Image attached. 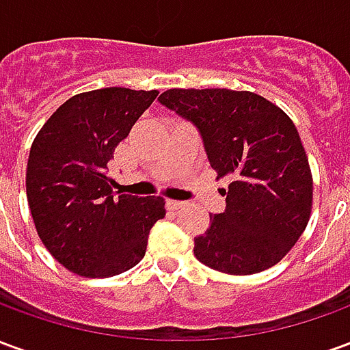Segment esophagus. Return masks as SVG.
Segmentation results:
<instances>
[{"instance_id":"obj_1","label":"esophagus","mask_w":350,"mask_h":350,"mask_svg":"<svg viewBox=\"0 0 350 350\" xmlns=\"http://www.w3.org/2000/svg\"><path fill=\"white\" fill-rule=\"evenodd\" d=\"M167 206L170 208V210H180V208L185 206V202H183V200H172V198H168Z\"/></svg>"}]
</instances>
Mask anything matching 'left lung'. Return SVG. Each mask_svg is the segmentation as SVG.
I'll return each mask as SVG.
<instances>
[{"label":"left lung","mask_w":350,"mask_h":350,"mask_svg":"<svg viewBox=\"0 0 350 350\" xmlns=\"http://www.w3.org/2000/svg\"><path fill=\"white\" fill-rule=\"evenodd\" d=\"M159 103L191 122L217 176H230L225 212L195 238V257L223 273L278 264L308 227L313 180L291 118L270 100L234 90H167Z\"/></svg>","instance_id":"obj_1"}]
</instances>
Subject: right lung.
<instances>
[{"mask_svg":"<svg viewBox=\"0 0 350 350\" xmlns=\"http://www.w3.org/2000/svg\"><path fill=\"white\" fill-rule=\"evenodd\" d=\"M157 92L103 88L65 100L29 150L26 193L37 234L57 262L110 278L142 260L165 198L118 195L108 178L116 146Z\"/></svg>","mask_w":350,"mask_h":350,"instance_id":"obj_1","label":"right lung"}]
</instances>
